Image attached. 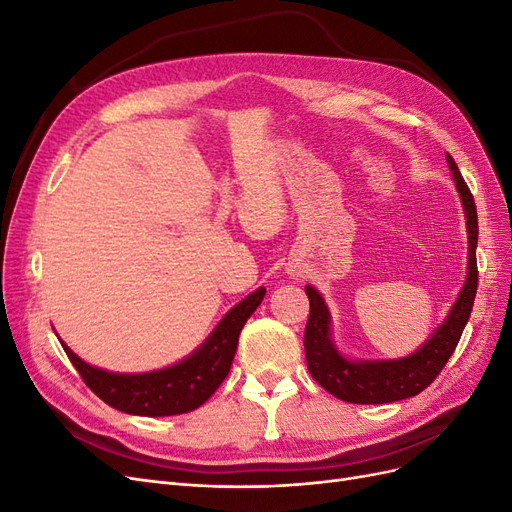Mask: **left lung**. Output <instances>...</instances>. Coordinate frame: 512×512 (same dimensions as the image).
<instances>
[{"label": "left lung", "instance_id": "left-lung-1", "mask_svg": "<svg viewBox=\"0 0 512 512\" xmlns=\"http://www.w3.org/2000/svg\"><path fill=\"white\" fill-rule=\"evenodd\" d=\"M446 162L448 168L453 170L457 192L468 218V277L446 320L431 333L421 348L397 361H348L331 342V314L320 292L312 286H305L309 299V318L305 324L303 342L307 369L324 391H329L337 399L348 401V404H391V401L414 397L425 391L451 359L461 333L470 320L478 288V218L474 196L448 153Z\"/></svg>", "mask_w": 512, "mask_h": 512}]
</instances>
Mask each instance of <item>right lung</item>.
<instances>
[{"mask_svg": "<svg viewBox=\"0 0 512 512\" xmlns=\"http://www.w3.org/2000/svg\"><path fill=\"white\" fill-rule=\"evenodd\" d=\"M265 292V288H258L232 307L207 342L188 359L166 369L149 371V374H113V371L91 367L64 342L61 346L89 389L111 408L138 416L185 414L203 406L228 376L237 352L239 333L247 318L265 299Z\"/></svg>", "mask_w": 512, "mask_h": 512, "instance_id": "add662e5", "label": "right lung"}]
</instances>
